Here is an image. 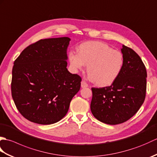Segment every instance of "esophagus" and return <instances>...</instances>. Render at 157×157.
I'll list each match as a JSON object with an SVG mask.
<instances>
[{"mask_svg": "<svg viewBox=\"0 0 157 157\" xmlns=\"http://www.w3.org/2000/svg\"><path fill=\"white\" fill-rule=\"evenodd\" d=\"M88 84H87V83H86V82L82 81V82H81V87H82V88H86V87H88Z\"/></svg>", "mask_w": 157, "mask_h": 157, "instance_id": "esophagus-1", "label": "esophagus"}]
</instances>
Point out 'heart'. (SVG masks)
I'll list each match as a JSON object with an SVG mask.
<instances>
[{
    "mask_svg": "<svg viewBox=\"0 0 157 157\" xmlns=\"http://www.w3.org/2000/svg\"><path fill=\"white\" fill-rule=\"evenodd\" d=\"M70 67L75 73L82 71L87 65L88 78L100 87L113 84L121 73L123 63L122 53L113 50L104 42H86L77 48V54H68Z\"/></svg>",
    "mask_w": 157,
    "mask_h": 157,
    "instance_id": "1",
    "label": "heart"
}]
</instances>
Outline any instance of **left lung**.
<instances>
[{
	"label": "left lung",
	"instance_id": "obj_1",
	"mask_svg": "<svg viewBox=\"0 0 157 157\" xmlns=\"http://www.w3.org/2000/svg\"><path fill=\"white\" fill-rule=\"evenodd\" d=\"M122 71L110 86L92 88L90 109L96 119L117 125L132 117L144 101L147 73L141 58L134 51L122 46Z\"/></svg>",
	"mask_w": 157,
	"mask_h": 157
}]
</instances>
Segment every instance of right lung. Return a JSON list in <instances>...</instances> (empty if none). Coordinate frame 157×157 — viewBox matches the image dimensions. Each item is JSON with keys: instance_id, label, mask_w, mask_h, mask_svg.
Returning a JSON list of instances; mask_svg holds the SVG:
<instances>
[{"instance_id": "obj_1", "label": "right lung", "mask_w": 157, "mask_h": 157, "mask_svg": "<svg viewBox=\"0 0 157 157\" xmlns=\"http://www.w3.org/2000/svg\"><path fill=\"white\" fill-rule=\"evenodd\" d=\"M68 37L40 40L28 46L14 61L11 94L17 109L29 121L58 122L67 113L82 79L67 69Z\"/></svg>"}]
</instances>
